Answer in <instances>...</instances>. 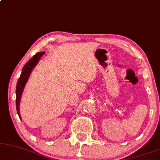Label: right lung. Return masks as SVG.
Masks as SVG:
<instances>
[{"label":"right lung","instance_id":"1","mask_svg":"<svg viewBox=\"0 0 160 160\" xmlns=\"http://www.w3.org/2000/svg\"><path fill=\"white\" fill-rule=\"evenodd\" d=\"M45 52H37L35 55H33L28 62L25 63L22 68V72H21L20 77L19 78L18 83L16 87V108L17 112L20 118L21 119V116L20 114V99L22 97V94L24 90L25 85H26L30 75H31V72L33 71L34 67L37 65L41 57L44 54Z\"/></svg>","mask_w":160,"mask_h":160}]
</instances>
